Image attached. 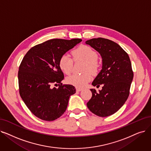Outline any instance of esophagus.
Returning <instances> with one entry per match:
<instances>
[{"label": "esophagus", "instance_id": "34e87169", "mask_svg": "<svg viewBox=\"0 0 151 151\" xmlns=\"http://www.w3.org/2000/svg\"><path fill=\"white\" fill-rule=\"evenodd\" d=\"M82 88H76V91H78V92H80V91H82Z\"/></svg>", "mask_w": 151, "mask_h": 151}]
</instances>
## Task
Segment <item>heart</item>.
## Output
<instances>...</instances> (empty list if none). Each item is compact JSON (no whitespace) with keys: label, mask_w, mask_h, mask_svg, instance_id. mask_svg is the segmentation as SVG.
Wrapping results in <instances>:
<instances>
[{"label":"heart","mask_w":151,"mask_h":151,"mask_svg":"<svg viewBox=\"0 0 151 151\" xmlns=\"http://www.w3.org/2000/svg\"><path fill=\"white\" fill-rule=\"evenodd\" d=\"M72 55L75 61H82L85 62L84 71H89L94 73L98 69L97 62L98 55L97 52L91 47L86 45H82L72 52ZM73 61L68 55H62L58 62V66L60 70L65 75H69L72 71ZM91 79V75L89 73L83 75L73 74L66 78V82L73 85L77 88H82Z\"/></svg>","instance_id":"heart-1"}]
</instances>
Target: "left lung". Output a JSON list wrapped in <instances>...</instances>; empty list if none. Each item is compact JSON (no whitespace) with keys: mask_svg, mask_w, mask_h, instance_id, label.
<instances>
[{"mask_svg":"<svg viewBox=\"0 0 151 151\" xmlns=\"http://www.w3.org/2000/svg\"><path fill=\"white\" fill-rule=\"evenodd\" d=\"M102 58V68L92 83L94 86L103 84L99 93L91 89L92 97L87 107L95 115L106 117L116 112L129 94L133 78L132 63L127 52L116 42L107 39L93 38L86 42Z\"/></svg>","mask_w":151,"mask_h":151,"instance_id":"8db88e82","label":"left lung"}]
</instances>
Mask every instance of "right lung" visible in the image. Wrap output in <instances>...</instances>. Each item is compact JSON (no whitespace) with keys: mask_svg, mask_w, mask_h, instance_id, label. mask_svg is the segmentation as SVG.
Masks as SVG:
<instances>
[{"mask_svg":"<svg viewBox=\"0 0 151 151\" xmlns=\"http://www.w3.org/2000/svg\"><path fill=\"white\" fill-rule=\"evenodd\" d=\"M82 41L53 39L31 48L19 67V93L26 106L39 119L54 121L63 115L73 85L62 84L64 75L58 66L62 55ZM59 85V88L54 86Z\"/></svg>","mask_w":151,"mask_h":151,"instance_id":"1","label":"right lung"}]
</instances>
